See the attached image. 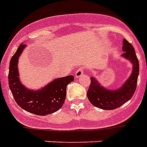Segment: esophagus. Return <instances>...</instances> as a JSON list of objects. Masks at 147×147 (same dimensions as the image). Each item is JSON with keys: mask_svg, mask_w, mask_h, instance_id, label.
Listing matches in <instances>:
<instances>
[{"mask_svg": "<svg viewBox=\"0 0 147 147\" xmlns=\"http://www.w3.org/2000/svg\"><path fill=\"white\" fill-rule=\"evenodd\" d=\"M83 71H84L83 68L80 67L79 69L76 71V73H75V77H77V78H79V77H82L83 74Z\"/></svg>", "mask_w": 147, "mask_h": 147, "instance_id": "obj_1", "label": "esophagus"}]
</instances>
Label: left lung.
Here are the masks:
<instances>
[{
    "mask_svg": "<svg viewBox=\"0 0 147 147\" xmlns=\"http://www.w3.org/2000/svg\"><path fill=\"white\" fill-rule=\"evenodd\" d=\"M122 49L124 51L122 56L133 64V71L131 77L121 87L116 90H106L100 86L94 77H90L91 82L87 91V97L94 106L104 110H113L124 105L134 94L139 75V61L133 45L126 39L123 40Z\"/></svg>",
    "mask_w": 147,
    "mask_h": 147,
    "instance_id": "left-lung-1",
    "label": "left lung"
}]
</instances>
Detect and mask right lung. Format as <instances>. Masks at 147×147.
<instances>
[{
  "instance_id": "right-lung-1",
  "label": "right lung",
  "mask_w": 147,
  "mask_h": 147,
  "mask_svg": "<svg viewBox=\"0 0 147 147\" xmlns=\"http://www.w3.org/2000/svg\"><path fill=\"white\" fill-rule=\"evenodd\" d=\"M26 47L21 44L10 61L8 83L14 99L25 111L36 115L45 116L58 111L64 105L66 98L67 86L72 81L73 75L57 78L38 91L27 90L19 80L17 62Z\"/></svg>"
}]
</instances>
